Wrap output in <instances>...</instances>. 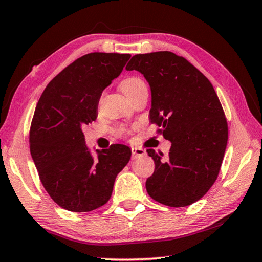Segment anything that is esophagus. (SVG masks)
Masks as SVG:
<instances>
[{"label": "esophagus", "instance_id": "esophagus-1", "mask_svg": "<svg viewBox=\"0 0 262 262\" xmlns=\"http://www.w3.org/2000/svg\"><path fill=\"white\" fill-rule=\"evenodd\" d=\"M132 154H133V158H135L137 156H143L145 154V150L141 148H132Z\"/></svg>", "mask_w": 262, "mask_h": 262}]
</instances>
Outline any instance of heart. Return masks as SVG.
<instances>
[{"instance_id": "1", "label": "heart", "mask_w": 262, "mask_h": 262, "mask_svg": "<svg viewBox=\"0 0 262 262\" xmlns=\"http://www.w3.org/2000/svg\"><path fill=\"white\" fill-rule=\"evenodd\" d=\"M143 88H145V83L139 77H128L126 79H123L120 84V89L122 90V92L129 99L132 97H134L137 92ZM119 133H120V134H125L126 129L125 128H120V129H119Z\"/></svg>"}]
</instances>
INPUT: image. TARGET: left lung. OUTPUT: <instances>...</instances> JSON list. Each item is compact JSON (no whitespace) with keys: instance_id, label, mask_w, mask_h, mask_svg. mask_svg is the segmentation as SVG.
I'll return each mask as SVG.
<instances>
[{"instance_id":"1","label":"left lung","mask_w":262,"mask_h":262,"mask_svg":"<svg viewBox=\"0 0 262 262\" xmlns=\"http://www.w3.org/2000/svg\"><path fill=\"white\" fill-rule=\"evenodd\" d=\"M126 69L147 79L149 117L171 142L166 158L147 150L155 162L147 192L168 207L192 205L215 183L228 143L227 119L214 86L185 57L167 51L136 54Z\"/></svg>"}]
</instances>
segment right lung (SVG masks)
<instances>
[{"mask_svg":"<svg viewBox=\"0 0 262 262\" xmlns=\"http://www.w3.org/2000/svg\"><path fill=\"white\" fill-rule=\"evenodd\" d=\"M130 54L90 53L48 83L30 129V151L41 184L61 208L85 212L105 205L119 172L129 162L127 145L96 150L92 157L82 128L98 115L100 96L121 74Z\"/></svg>","mask_w":262,"mask_h":262,"instance_id":"add662e5","label":"right lung"}]
</instances>
